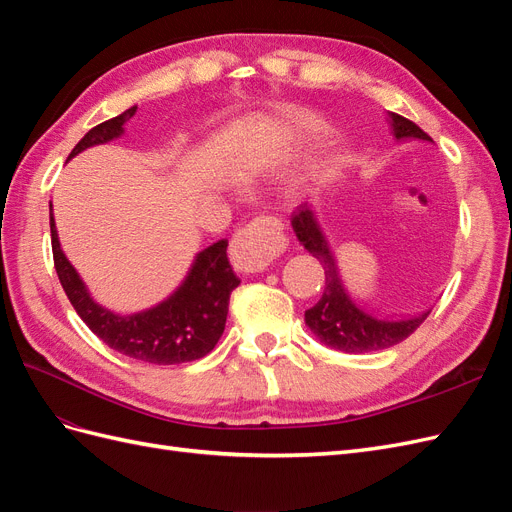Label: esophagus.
<instances>
[{
    "label": "esophagus",
    "mask_w": 512,
    "mask_h": 512,
    "mask_svg": "<svg viewBox=\"0 0 512 512\" xmlns=\"http://www.w3.org/2000/svg\"><path fill=\"white\" fill-rule=\"evenodd\" d=\"M284 247V224L277 218H258L235 232L228 256L235 269L256 273L280 256Z\"/></svg>",
    "instance_id": "esophagus-1"
}]
</instances>
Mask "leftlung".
<instances>
[{
  "mask_svg": "<svg viewBox=\"0 0 512 512\" xmlns=\"http://www.w3.org/2000/svg\"><path fill=\"white\" fill-rule=\"evenodd\" d=\"M389 121L397 141H406V138L431 141L414 121L406 117L389 113ZM290 222L294 235H297V239L303 243L309 254L320 260L324 269L322 297L314 307H309L305 312V324L324 346L350 354L376 352L404 342L408 335H412L425 322L431 309L401 320H382L367 314L365 309H361L350 299L348 290L344 288L335 256L312 207L307 203L297 207Z\"/></svg>",
  "mask_w": 512,
  "mask_h": 512,
  "instance_id": "left-lung-1",
  "label": "left lung"
}]
</instances>
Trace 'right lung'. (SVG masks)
<instances>
[{"label":"right lung","mask_w":512,"mask_h":512,"mask_svg":"<svg viewBox=\"0 0 512 512\" xmlns=\"http://www.w3.org/2000/svg\"><path fill=\"white\" fill-rule=\"evenodd\" d=\"M134 113L136 106H130L121 115L91 128L72 149L68 160L89 147L119 138ZM51 243L55 271L72 307L108 348L132 356L136 361L175 365L203 359L218 344L226 327L230 292L241 284L226 256L228 239H220L198 252L185 280L168 299L130 316L115 314L91 299L81 275L61 252L53 205Z\"/></svg>","instance_id":"right-lung-1"}]
</instances>
